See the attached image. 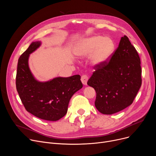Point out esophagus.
Instances as JSON below:
<instances>
[{"label": "esophagus", "instance_id": "esophagus-1", "mask_svg": "<svg viewBox=\"0 0 156 156\" xmlns=\"http://www.w3.org/2000/svg\"><path fill=\"white\" fill-rule=\"evenodd\" d=\"M88 80V76L87 75H83L81 77V81L83 85H87Z\"/></svg>", "mask_w": 156, "mask_h": 156}]
</instances>
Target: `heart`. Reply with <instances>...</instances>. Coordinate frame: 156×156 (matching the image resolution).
<instances>
[{"instance_id":"b5f03b06","label":"heart","mask_w":156,"mask_h":156,"mask_svg":"<svg viewBox=\"0 0 156 156\" xmlns=\"http://www.w3.org/2000/svg\"><path fill=\"white\" fill-rule=\"evenodd\" d=\"M114 49V44L110 38L94 36L83 40L76 48L75 54L78 56L84 57L93 53L92 63L101 65L109 59Z\"/></svg>"}]
</instances>
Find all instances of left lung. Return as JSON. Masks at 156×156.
Masks as SVG:
<instances>
[{
    "instance_id": "left-lung-1",
    "label": "left lung",
    "mask_w": 156,
    "mask_h": 156,
    "mask_svg": "<svg viewBox=\"0 0 156 156\" xmlns=\"http://www.w3.org/2000/svg\"><path fill=\"white\" fill-rule=\"evenodd\" d=\"M108 60L95 66L87 82L96 92V108L104 114L118 112L132 104L142 85L140 57L126 35Z\"/></svg>"
}]
</instances>
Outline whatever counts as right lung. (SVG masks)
Segmentation results:
<instances>
[{"label": "right lung", "mask_w": 156, "mask_h": 156, "mask_svg": "<svg viewBox=\"0 0 156 156\" xmlns=\"http://www.w3.org/2000/svg\"><path fill=\"white\" fill-rule=\"evenodd\" d=\"M40 44V42H32L20 57L16 89L28 112L40 119L55 121L66 115L70 99L83 84L79 75L55 78L44 83L37 81L30 70L28 57Z\"/></svg>", "instance_id": "obj_1"}]
</instances>
